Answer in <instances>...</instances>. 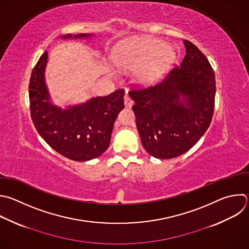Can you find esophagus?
<instances>
[{"mask_svg": "<svg viewBox=\"0 0 249 249\" xmlns=\"http://www.w3.org/2000/svg\"><path fill=\"white\" fill-rule=\"evenodd\" d=\"M133 101L131 100V98L129 97V95H128V93H126L125 94V96H124V105H125V107H131L132 106H133Z\"/></svg>", "mask_w": 249, "mask_h": 249, "instance_id": "34e87169", "label": "esophagus"}]
</instances>
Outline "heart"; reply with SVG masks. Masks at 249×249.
<instances>
[{
    "label": "heart",
    "instance_id": "1",
    "mask_svg": "<svg viewBox=\"0 0 249 249\" xmlns=\"http://www.w3.org/2000/svg\"><path fill=\"white\" fill-rule=\"evenodd\" d=\"M176 59L172 48L157 39H138L127 42L113 50L111 60L122 70L138 68V80L152 84L166 72Z\"/></svg>",
    "mask_w": 249,
    "mask_h": 249
}]
</instances>
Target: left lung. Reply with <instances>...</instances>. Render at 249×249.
I'll use <instances>...</instances> for the list:
<instances>
[{
  "mask_svg": "<svg viewBox=\"0 0 249 249\" xmlns=\"http://www.w3.org/2000/svg\"><path fill=\"white\" fill-rule=\"evenodd\" d=\"M186 55L156 85L129 92L142 146L170 159L192 148L208 129L216 94L215 73L207 57L185 40Z\"/></svg>",
  "mask_w": 249,
  "mask_h": 249,
  "instance_id": "left-lung-1",
  "label": "left lung"
}]
</instances>
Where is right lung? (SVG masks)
<instances>
[{
	"instance_id": "obj_1",
	"label": "right lung",
	"mask_w": 249,
	"mask_h": 249,
	"mask_svg": "<svg viewBox=\"0 0 249 249\" xmlns=\"http://www.w3.org/2000/svg\"><path fill=\"white\" fill-rule=\"evenodd\" d=\"M93 34L63 35L61 38H89ZM48 52L34 66L29 82L30 113L39 135L56 152L74 161L101 156L109 146L113 125L124 108V90L63 109L53 105L45 83Z\"/></svg>"
}]
</instances>
